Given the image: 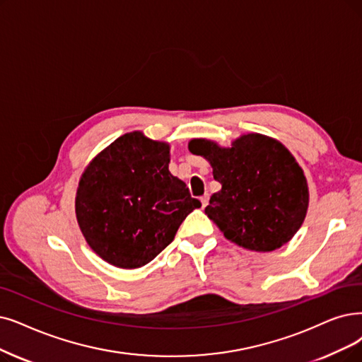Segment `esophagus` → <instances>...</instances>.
<instances>
[{
  "label": "esophagus",
  "mask_w": 362,
  "mask_h": 362,
  "mask_svg": "<svg viewBox=\"0 0 362 362\" xmlns=\"http://www.w3.org/2000/svg\"><path fill=\"white\" fill-rule=\"evenodd\" d=\"M200 202H202V206H206L208 204H209V194H204V196H202L200 197Z\"/></svg>",
  "instance_id": "34e87169"
}]
</instances>
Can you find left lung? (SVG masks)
Returning a JSON list of instances; mask_svg holds the SVG:
<instances>
[{"instance_id": "8db88e82", "label": "left lung", "mask_w": 362, "mask_h": 362, "mask_svg": "<svg viewBox=\"0 0 362 362\" xmlns=\"http://www.w3.org/2000/svg\"><path fill=\"white\" fill-rule=\"evenodd\" d=\"M189 150L205 157L221 190L205 214L224 236L242 248L269 252L297 233L309 206L308 181L294 156L262 134H248L224 148L192 139Z\"/></svg>"}]
</instances>
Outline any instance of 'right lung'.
I'll return each instance as SVG.
<instances>
[{"label": "right lung", "instance_id": "1", "mask_svg": "<svg viewBox=\"0 0 362 362\" xmlns=\"http://www.w3.org/2000/svg\"><path fill=\"white\" fill-rule=\"evenodd\" d=\"M169 146L142 132L115 139L86 168L76 214L84 239L107 263L136 269L177 235L200 200L169 172Z\"/></svg>", "mask_w": 362, "mask_h": 362}]
</instances>
